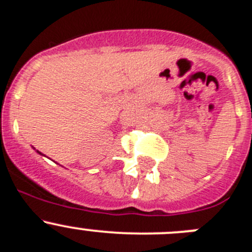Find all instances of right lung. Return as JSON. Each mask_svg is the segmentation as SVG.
Returning <instances> with one entry per match:
<instances>
[{
	"instance_id": "right-lung-1",
	"label": "right lung",
	"mask_w": 252,
	"mask_h": 252,
	"mask_svg": "<svg viewBox=\"0 0 252 252\" xmlns=\"http://www.w3.org/2000/svg\"><path fill=\"white\" fill-rule=\"evenodd\" d=\"M38 153H40V152H38Z\"/></svg>"
}]
</instances>
